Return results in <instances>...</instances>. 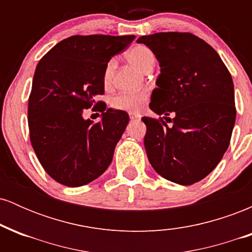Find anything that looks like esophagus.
<instances>
[{"instance_id":"obj_1","label":"esophagus","mask_w":252,"mask_h":252,"mask_svg":"<svg viewBox=\"0 0 252 252\" xmlns=\"http://www.w3.org/2000/svg\"><path fill=\"white\" fill-rule=\"evenodd\" d=\"M140 118H141V116L138 114H132V112H131V114H130V120H131V121L140 120Z\"/></svg>"}]
</instances>
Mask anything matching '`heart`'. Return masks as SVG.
I'll list each match as a JSON object with an SVG mask.
<instances>
[{"label": "heart", "mask_w": 252, "mask_h": 252, "mask_svg": "<svg viewBox=\"0 0 252 252\" xmlns=\"http://www.w3.org/2000/svg\"><path fill=\"white\" fill-rule=\"evenodd\" d=\"M126 57L134 65L137 66L140 70L146 72L150 67H154L155 56L149 47L144 45H136L131 47L126 53ZM115 67H116V60L110 59L105 65L103 73V80L105 85H110L114 77ZM148 99V92H122L111 99L112 108L117 110H124L128 112H138L143 108Z\"/></svg>", "instance_id": "1"}]
</instances>
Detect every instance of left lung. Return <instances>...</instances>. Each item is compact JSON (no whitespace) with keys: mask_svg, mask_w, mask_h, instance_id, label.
Here are the masks:
<instances>
[{"mask_svg":"<svg viewBox=\"0 0 252 252\" xmlns=\"http://www.w3.org/2000/svg\"><path fill=\"white\" fill-rule=\"evenodd\" d=\"M137 42L152 50L161 67L149 108L175 114L170 128L162 120L142 118L149 162L167 180L195 184L216 168L230 144L236 121L232 78L219 54L190 33H155Z\"/></svg>","mask_w":252,"mask_h":252,"instance_id":"8db88e82","label":"left lung"}]
</instances>
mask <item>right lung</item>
I'll use <instances>...</instances> for the list:
<instances>
[{
    "mask_svg": "<svg viewBox=\"0 0 252 252\" xmlns=\"http://www.w3.org/2000/svg\"><path fill=\"white\" fill-rule=\"evenodd\" d=\"M135 35H73L57 43L40 60L28 100V126L34 152L51 178L79 187L105 172L129 123L123 110L99 111L100 121L83 111L104 94V68Z\"/></svg>",
    "mask_w": 252,
    "mask_h": 252,
    "instance_id": "right-lung-1",
    "label": "right lung"
}]
</instances>
